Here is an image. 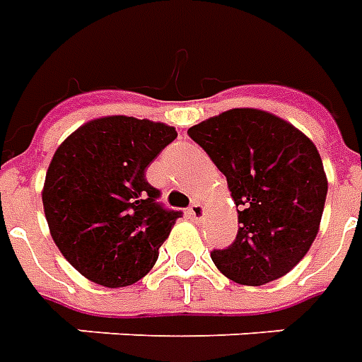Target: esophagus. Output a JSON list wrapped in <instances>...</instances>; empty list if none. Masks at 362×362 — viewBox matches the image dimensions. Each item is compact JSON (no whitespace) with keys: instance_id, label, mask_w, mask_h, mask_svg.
Returning a JSON list of instances; mask_svg holds the SVG:
<instances>
[{"instance_id":"esophagus-1","label":"esophagus","mask_w":362,"mask_h":362,"mask_svg":"<svg viewBox=\"0 0 362 362\" xmlns=\"http://www.w3.org/2000/svg\"><path fill=\"white\" fill-rule=\"evenodd\" d=\"M188 215H189V219L192 221H196V223H202L205 217V207L199 202H194V204L189 205V209H188Z\"/></svg>"}]
</instances>
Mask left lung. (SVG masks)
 I'll return each mask as SVG.
<instances>
[{
	"mask_svg": "<svg viewBox=\"0 0 362 362\" xmlns=\"http://www.w3.org/2000/svg\"><path fill=\"white\" fill-rule=\"evenodd\" d=\"M221 173L238 211L236 240L211 259L240 285L287 275L310 250L327 194L322 158L310 137L258 108H233L188 129Z\"/></svg>",
	"mask_w": 362,
	"mask_h": 362,
	"instance_id": "left-lung-1",
	"label": "left lung"
}]
</instances>
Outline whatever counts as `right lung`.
Masks as SVG:
<instances>
[{
  "label": "right lung",
  "mask_w": 362,
  "mask_h": 362,
  "mask_svg": "<svg viewBox=\"0 0 362 362\" xmlns=\"http://www.w3.org/2000/svg\"><path fill=\"white\" fill-rule=\"evenodd\" d=\"M176 129L134 116H103L59 145L42 188L54 243L83 277L108 288L153 269L180 211L157 204L145 170Z\"/></svg>",
  "instance_id": "1"
}]
</instances>
